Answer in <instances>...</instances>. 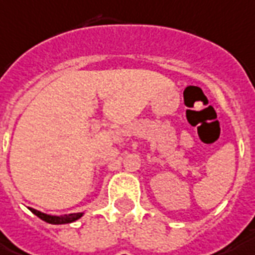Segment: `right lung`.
Here are the masks:
<instances>
[{"instance_id":"right-lung-1","label":"right lung","mask_w":255,"mask_h":255,"mask_svg":"<svg viewBox=\"0 0 255 255\" xmlns=\"http://www.w3.org/2000/svg\"><path fill=\"white\" fill-rule=\"evenodd\" d=\"M30 212L33 214L41 218L42 221L52 225H64V224H72L74 221L80 220L81 217L84 216V213H73V214H65V216H49L45 213H41L35 209H30Z\"/></svg>"}]
</instances>
